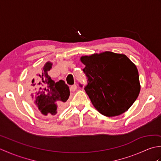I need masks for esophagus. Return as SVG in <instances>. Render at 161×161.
Here are the masks:
<instances>
[{
  "label": "esophagus",
  "mask_w": 161,
  "mask_h": 161,
  "mask_svg": "<svg viewBox=\"0 0 161 161\" xmlns=\"http://www.w3.org/2000/svg\"><path fill=\"white\" fill-rule=\"evenodd\" d=\"M70 90L71 91H76L77 90V85L76 84H74V85H73V86H71L70 87Z\"/></svg>",
  "instance_id": "34e87169"
}]
</instances>
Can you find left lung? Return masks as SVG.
<instances>
[{
    "label": "left lung",
    "mask_w": 161,
    "mask_h": 161,
    "mask_svg": "<svg viewBox=\"0 0 161 161\" xmlns=\"http://www.w3.org/2000/svg\"><path fill=\"white\" fill-rule=\"evenodd\" d=\"M80 60L88 79L84 90L101 114L114 117L131 107L141 84L137 68L125 54L107 51L82 56Z\"/></svg>",
    "instance_id": "left-lung-1"
}]
</instances>
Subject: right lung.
I'll return each instance as SVG.
<instances>
[{
	"label": "right lung",
	"instance_id": "1",
	"mask_svg": "<svg viewBox=\"0 0 161 161\" xmlns=\"http://www.w3.org/2000/svg\"><path fill=\"white\" fill-rule=\"evenodd\" d=\"M52 66L53 64L47 61L39 73L30 75V81L32 78H36L26 88L30 101L44 115L57 114L70 95L69 87L64 81L54 82L48 75Z\"/></svg>",
	"mask_w": 161,
	"mask_h": 161
}]
</instances>
